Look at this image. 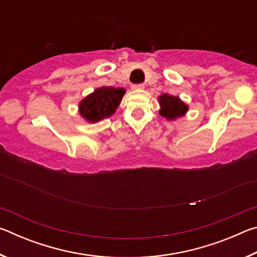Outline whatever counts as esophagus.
<instances>
[{
    "label": "esophagus",
    "instance_id": "1",
    "mask_svg": "<svg viewBox=\"0 0 257 257\" xmlns=\"http://www.w3.org/2000/svg\"><path fill=\"white\" fill-rule=\"evenodd\" d=\"M132 88L134 90H141V89L144 88V85H143V84H135V85L132 86Z\"/></svg>",
    "mask_w": 257,
    "mask_h": 257
}]
</instances>
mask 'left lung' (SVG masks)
<instances>
[{
	"instance_id": "8db88e82",
	"label": "left lung",
	"mask_w": 257,
	"mask_h": 257,
	"mask_svg": "<svg viewBox=\"0 0 257 257\" xmlns=\"http://www.w3.org/2000/svg\"><path fill=\"white\" fill-rule=\"evenodd\" d=\"M159 103L161 106L160 114L168 120L181 118L188 111V105L178 96H172V95L162 94L159 97Z\"/></svg>"
}]
</instances>
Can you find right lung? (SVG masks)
Returning a JSON list of instances; mask_svg holds the SVG:
<instances>
[{"instance_id": "obj_1", "label": "right lung", "mask_w": 257, "mask_h": 257, "mask_svg": "<svg viewBox=\"0 0 257 257\" xmlns=\"http://www.w3.org/2000/svg\"><path fill=\"white\" fill-rule=\"evenodd\" d=\"M125 90L114 87H101L79 103V113L90 123L111 116L118 108Z\"/></svg>"}]
</instances>
